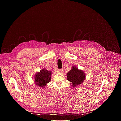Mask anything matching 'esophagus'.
<instances>
[{
    "instance_id": "34e87169",
    "label": "esophagus",
    "mask_w": 121,
    "mask_h": 121,
    "mask_svg": "<svg viewBox=\"0 0 121 121\" xmlns=\"http://www.w3.org/2000/svg\"><path fill=\"white\" fill-rule=\"evenodd\" d=\"M57 72H58V73H63V72H64V70H63V69H58Z\"/></svg>"
}]
</instances>
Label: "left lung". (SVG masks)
I'll list each match as a JSON object with an SVG mask.
<instances>
[{"instance_id": "left-lung-1", "label": "left lung", "mask_w": 121, "mask_h": 121, "mask_svg": "<svg viewBox=\"0 0 121 121\" xmlns=\"http://www.w3.org/2000/svg\"><path fill=\"white\" fill-rule=\"evenodd\" d=\"M67 80L70 82L71 86L75 87L82 84L86 79L85 73L82 69H79L76 66H73L67 74Z\"/></svg>"}]
</instances>
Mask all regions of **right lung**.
Segmentation results:
<instances>
[{
	"mask_svg": "<svg viewBox=\"0 0 121 121\" xmlns=\"http://www.w3.org/2000/svg\"><path fill=\"white\" fill-rule=\"evenodd\" d=\"M52 72L43 68L40 72L36 73L34 77V82L37 85L40 87L44 88L47 84L49 83L52 79Z\"/></svg>",
	"mask_w": 121,
	"mask_h": 121,
	"instance_id": "obj_1",
	"label": "right lung"
}]
</instances>
